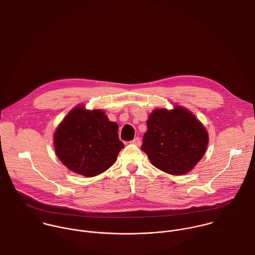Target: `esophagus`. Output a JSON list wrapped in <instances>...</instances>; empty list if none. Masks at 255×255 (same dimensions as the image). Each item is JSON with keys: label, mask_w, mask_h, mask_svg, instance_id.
Segmentation results:
<instances>
[{"label": "esophagus", "mask_w": 255, "mask_h": 255, "mask_svg": "<svg viewBox=\"0 0 255 255\" xmlns=\"http://www.w3.org/2000/svg\"><path fill=\"white\" fill-rule=\"evenodd\" d=\"M131 143H133V144H135V145L139 146V145L141 144V140H140V137H138V136L134 137V138L131 140Z\"/></svg>", "instance_id": "34e87169"}]
</instances>
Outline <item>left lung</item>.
I'll return each mask as SVG.
<instances>
[{"instance_id":"obj_1","label":"left lung","mask_w":255,"mask_h":255,"mask_svg":"<svg viewBox=\"0 0 255 255\" xmlns=\"http://www.w3.org/2000/svg\"><path fill=\"white\" fill-rule=\"evenodd\" d=\"M146 124L141 150L158 169L180 175L191 170L202 158L208 134L187 110L180 107L171 111L155 110Z\"/></svg>"}]
</instances>
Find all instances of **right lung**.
I'll return each instance as SVG.
<instances>
[{
  "mask_svg": "<svg viewBox=\"0 0 255 255\" xmlns=\"http://www.w3.org/2000/svg\"><path fill=\"white\" fill-rule=\"evenodd\" d=\"M118 125L103 111L74 109L55 132V149L60 160L71 170L87 177L96 176L110 166L124 148Z\"/></svg>",
  "mask_w": 255,
  "mask_h": 255,
  "instance_id": "add662e5",
  "label": "right lung"
}]
</instances>
